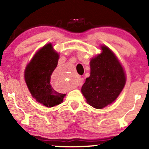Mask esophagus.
Wrapping results in <instances>:
<instances>
[{
  "mask_svg": "<svg viewBox=\"0 0 149 149\" xmlns=\"http://www.w3.org/2000/svg\"><path fill=\"white\" fill-rule=\"evenodd\" d=\"M82 82H83V78H80L78 81V85H82Z\"/></svg>",
  "mask_w": 149,
  "mask_h": 149,
  "instance_id": "obj_1",
  "label": "esophagus"
}]
</instances>
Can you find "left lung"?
I'll return each instance as SVG.
<instances>
[{
    "mask_svg": "<svg viewBox=\"0 0 149 149\" xmlns=\"http://www.w3.org/2000/svg\"><path fill=\"white\" fill-rule=\"evenodd\" d=\"M90 62L91 73L81 91L86 102L94 108L102 109L116 100L126 83L121 64L108 47Z\"/></svg>",
    "mask_w": 149,
    "mask_h": 149,
    "instance_id": "1",
    "label": "left lung"
}]
</instances>
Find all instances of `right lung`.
Returning <instances> with one entry per match:
<instances>
[{
    "instance_id": "1",
    "label": "right lung",
    "mask_w": 149,
    "mask_h": 149,
    "mask_svg": "<svg viewBox=\"0 0 149 149\" xmlns=\"http://www.w3.org/2000/svg\"><path fill=\"white\" fill-rule=\"evenodd\" d=\"M59 55L47 44L38 52L26 67L24 80L36 100L47 107L63 102L65 94L58 93L51 85V76L58 65Z\"/></svg>"
}]
</instances>
